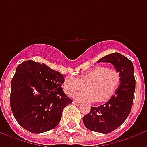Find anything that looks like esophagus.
Returning <instances> with one entry per match:
<instances>
[{"label":"esophagus","mask_w":147,"mask_h":147,"mask_svg":"<svg viewBox=\"0 0 147 147\" xmlns=\"http://www.w3.org/2000/svg\"><path fill=\"white\" fill-rule=\"evenodd\" d=\"M72 103H73L74 105H81V102H77V101H73V102H72Z\"/></svg>","instance_id":"34e87169"}]
</instances>
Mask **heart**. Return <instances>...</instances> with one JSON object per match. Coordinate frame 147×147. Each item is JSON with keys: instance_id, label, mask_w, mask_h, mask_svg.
I'll use <instances>...</instances> for the list:
<instances>
[{"instance_id": "b5f03b06", "label": "heart", "mask_w": 147, "mask_h": 147, "mask_svg": "<svg viewBox=\"0 0 147 147\" xmlns=\"http://www.w3.org/2000/svg\"><path fill=\"white\" fill-rule=\"evenodd\" d=\"M120 83V72L113 68L97 66L81 75L79 79L67 76L63 83V90L67 95L80 101L103 102L113 95Z\"/></svg>"}]
</instances>
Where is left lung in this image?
Here are the masks:
<instances>
[{"label":"left lung","instance_id":"8db88e82","mask_svg":"<svg viewBox=\"0 0 147 147\" xmlns=\"http://www.w3.org/2000/svg\"><path fill=\"white\" fill-rule=\"evenodd\" d=\"M98 62L113 64L116 70L120 72V86L115 94L104 105L91 107L89 113L83 117V122L87 129L107 134L119 127L130 114L136 89V80L132 62L119 53L106 55Z\"/></svg>","mask_w":147,"mask_h":147}]
</instances>
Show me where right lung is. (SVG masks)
Returning <instances> with one entry per match:
<instances>
[{"label": "right lung", "instance_id": "add662e5", "mask_svg": "<svg viewBox=\"0 0 147 147\" xmlns=\"http://www.w3.org/2000/svg\"><path fill=\"white\" fill-rule=\"evenodd\" d=\"M62 74L45 64L27 61L19 64L11 80L10 105L24 129L42 133L57 126L64 108L72 102L62 89Z\"/></svg>", "mask_w": 147, "mask_h": 147}]
</instances>
